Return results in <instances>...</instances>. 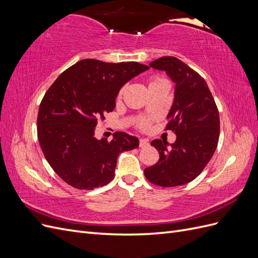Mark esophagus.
<instances>
[{
  "label": "esophagus",
  "instance_id": "esophagus-1",
  "mask_svg": "<svg viewBox=\"0 0 258 258\" xmlns=\"http://www.w3.org/2000/svg\"><path fill=\"white\" fill-rule=\"evenodd\" d=\"M150 145V143H148V140L146 139H140V147H146Z\"/></svg>",
  "mask_w": 258,
  "mask_h": 258
}]
</instances>
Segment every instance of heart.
<instances>
[{
    "label": "heart",
    "mask_w": 258,
    "mask_h": 258,
    "mask_svg": "<svg viewBox=\"0 0 258 258\" xmlns=\"http://www.w3.org/2000/svg\"><path fill=\"white\" fill-rule=\"evenodd\" d=\"M161 82H166V80H163V79H153L150 82V86L154 85V84H157V83H161ZM121 96H122V89H120L119 92H118V95H117V100H119L121 98ZM139 127L141 128V129H143V130L148 129V128H150V120H148V119H141V120H140V122H139Z\"/></svg>",
    "instance_id": "b5f03b06"
}]
</instances>
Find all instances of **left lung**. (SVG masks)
Listing matches in <instances>:
<instances>
[{"mask_svg":"<svg viewBox=\"0 0 258 258\" xmlns=\"http://www.w3.org/2000/svg\"><path fill=\"white\" fill-rule=\"evenodd\" d=\"M150 67L165 71L175 84L166 130L174 131L176 141L171 145L158 139L151 142L159 160L144 174L156 185L181 186L196 178L212 158L220 136V115L206 81L184 62L161 57Z\"/></svg>","mask_w":258,"mask_h":258,"instance_id":"8db88e82","label":"left lung"}]
</instances>
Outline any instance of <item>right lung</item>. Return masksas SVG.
Returning a JSON list of instances; mask_svg holds the SVG:
<instances>
[{"instance_id": "right-lung-1", "label": "right lung", "mask_w": 258, "mask_h": 258, "mask_svg": "<svg viewBox=\"0 0 258 258\" xmlns=\"http://www.w3.org/2000/svg\"><path fill=\"white\" fill-rule=\"evenodd\" d=\"M150 69L138 62L108 63L84 59L50 86L37 116V138L46 160L75 188L91 190L115 176L118 155L135 150L139 139L115 132L112 141L98 140L100 118L112 112L124 84Z\"/></svg>"}]
</instances>
